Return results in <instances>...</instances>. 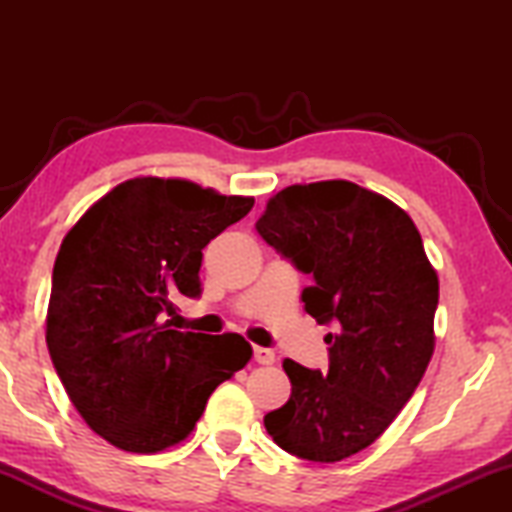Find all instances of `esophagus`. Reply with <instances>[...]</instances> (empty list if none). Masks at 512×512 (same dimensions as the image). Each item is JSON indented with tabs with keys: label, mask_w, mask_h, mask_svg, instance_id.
Here are the masks:
<instances>
[{
	"label": "esophagus",
	"mask_w": 512,
	"mask_h": 512,
	"mask_svg": "<svg viewBox=\"0 0 512 512\" xmlns=\"http://www.w3.org/2000/svg\"><path fill=\"white\" fill-rule=\"evenodd\" d=\"M253 357L257 363H262V366H271V363H275V352L268 348H259V345L253 348Z\"/></svg>",
	"instance_id": "34e87169"
}]
</instances>
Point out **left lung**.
Here are the masks:
<instances>
[{"instance_id": "8db88e82", "label": "left lung", "mask_w": 512, "mask_h": 512, "mask_svg": "<svg viewBox=\"0 0 512 512\" xmlns=\"http://www.w3.org/2000/svg\"><path fill=\"white\" fill-rule=\"evenodd\" d=\"M255 228L311 277L307 314L334 325L325 375L284 359L291 397L264 427L293 456L343 461L375 443L418 388L433 354L438 275L411 216L348 180L282 189Z\"/></svg>"}]
</instances>
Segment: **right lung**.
<instances>
[{
	"label": "right lung",
	"mask_w": 512,
	"mask_h": 512,
	"mask_svg": "<svg viewBox=\"0 0 512 512\" xmlns=\"http://www.w3.org/2000/svg\"><path fill=\"white\" fill-rule=\"evenodd\" d=\"M255 198L189 180L135 178L85 212L60 244L47 348L88 427L124 452L185 440L221 381L253 357L239 334L173 329V298L201 296L203 248Z\"/></svg>",
	"instance_id": "obj_1"
}]
</instances>
